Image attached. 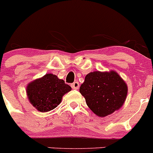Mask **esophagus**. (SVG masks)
<instances>
[{
  "mask_svg": "<svg viewBox=\"0 0 153 153\" xmlns=\"http://www.w3.org/2000/svg\"><path fill=\"white\" fill-rule=\"evenodd\" d=\"M71 86H72V89H74V90H77V89L79 88V83H78V81H75V82H73L72 84H71Z\"/></svg>",
  "mask_w": 153,
  "mask_h": 153,
  "instance_id": "esophagus-1",
  "label": "esophagus"
}]
</instances>
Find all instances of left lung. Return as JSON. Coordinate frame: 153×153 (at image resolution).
<instances>
[{
  "instance_id": "obj_1",
  "label": "left lung",
  "mask_w": 153,
  "mask_h": 153,
  "mask_svg": "<svg viewBox=\"0 0 153 153\" xmlns=\"http://www.w3.org/2000/svg\"><path fill=\"white\" fill-rule=\"evenodd\" d=\"M79 91L85 98L89 108L97 116L103 117L122 107L128 87L116 72L97 71L86 75Z\"/></svg>"
}]
</instances>
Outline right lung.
<instances>
[{"instance_id":"obj_1","label":"right lung","mask_w":153,"mask_h":153,"mask_svg":"<svg viewBox=\"0 0 153 153\" xmlns=\"http://www.w3.org/2000/svg\"><path fill=\"white\" fill-rule=\"evenodd\" d=\"M70 90V86L53 74H46L27 87L30 102L41 112L54 109L60 103L63 95Z\"/></svg>"}]
</instances>
